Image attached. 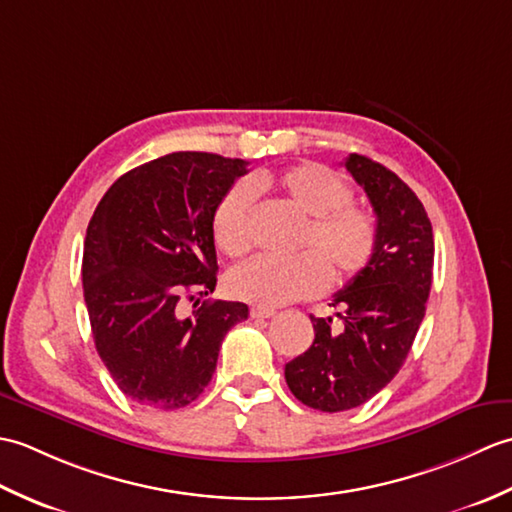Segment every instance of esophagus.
<instances>
[{"label":"esophagus","mask_w":512,"mask_h":512,"mask_svg":"<svg viewBox=\"0 0 512 512\" xmlns=\"http://www.w3.org/2000/svg\"><path fill=\"white\" fill-rule=\"evenodd\" d=\"M250 317H253V319H270V317H275V310L273 308L255 306L253 310H250Z\"/></svg>","instance_id":"esophagus-1"}]
</instances>
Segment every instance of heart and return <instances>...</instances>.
<instances>
[{"mask_svg":"<svg viewBox=\"0 0 512 512\" xmlns=\"http://www.w3.org/2000/svg\"><path fill=\"white\" fill-rule=\"evenodd\" d=\"M275 191L290 211L308 217L299 235L301 255L277 262L257 257L237 266L226 284L231 295L262 308L310 299L332 284H350L378 250L376 215L352 202V187L339 173L301 162L279 173H255L217 202L213 237L226 257L239 259L255 246V193Z\"/></svg>","mask_w":512,"mask_h":512,"instance_id":"1","label":"heart"}]
</instances>
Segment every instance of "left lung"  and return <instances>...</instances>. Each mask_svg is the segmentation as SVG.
Instances as JSON below:
<instances>
[{
    "label": "left lung",
    "instance_id": "8db88e82",
    "mask_svg": "<svg viewBox=\"0 0 512 512\" xmlns=\"http://www.w3.org/2000/svg\"><path fill=\"white\" fill-rule=\"evenodd\" d=\"M345 169L365 189L378 222V250L330 306L341 323L312 317L310 350L286 365L297 400L347 411L376 396L405 363L424 319L433 277V231L418 195L394 171L350 154Z\"/></svg>",
    "mask_w": 512,
    "mask_h": 512
}]
</instances>
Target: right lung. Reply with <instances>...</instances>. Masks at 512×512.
<instances>
[{
	"instance_id": "1",
	"label": "right lung",
	"mask_w": 512,
	"mask_h": 512,
	"mask_svg": "<svg viewBox=\"0 0 512 512\" xmlns=\"http://www.w3.org/2000/svg\"><path fill=\"white\" fill-rule=\"evenodd\" d=\"M248 162L176 151L118 178L85 235L83 295L96 352L123 394L180 409L213 378L239 301H202L217 284L213 213ZM195 300L184 315L181 301Z\"/></svg>"
}]
</instances>
